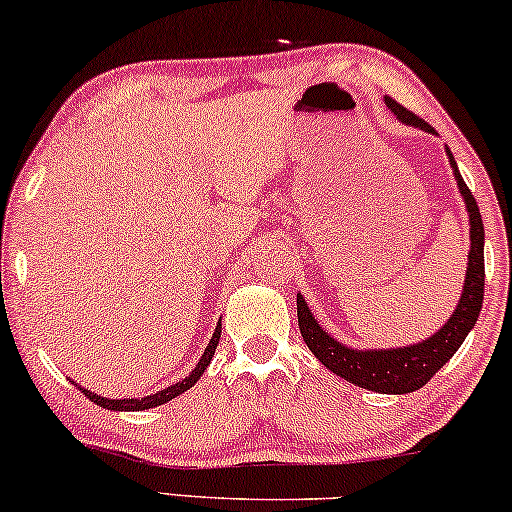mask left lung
I'll list each match as a JSON object with an SVG mask.
<instances>
[{
    "instance_id": "left-lung-1",
    "label": "left lung",
    "mask_w": 512,
    "mask_h": 512,
    "mask_svg": "<svg viewBox=\"0 0 512 512\" xmlns=\"http://www.w3.org/2000/svg\"><path fill=\"white\" fill-rule=\"evenodd\" d=\"M388 110L402 119L404 124L418 126V129L437 131L428 122H423L421 117L404 108L395 101V98H386ZM449 162L454 167L456 183L466 202L468 214H470V254H468V272H466V284H463V294L459 301V308L451 315V320L444 327L428 338V341L407 345V348H393V350H353L345 348L343 343H338L331 338L327 331H322L320 324L315 322L313 313L308 310V303L303 301V296H296V313H298V329H301L303 341L308 343V348L313 350V355L320 360L324 367L334 371L345 381L355 383V386L376 390V393H414V390L423 388L430 378L435 376V371L444 367V362L451 360V355L461 348V343L466 341L468 331L475 327L477 317H480L482 298H484V225L480 218V209L473 192L468 190V185L463 183V178L456 169L454 157L447 148Z\"/></svg>"
}]
</instances>
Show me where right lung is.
<instances>
[{
	"instance_id": "1",
	"label": "right lung",
	"mask_w": 512,
	"mask_h": 512,
	"mask_svg": "<svg viewBox=\"0 0 512 512\" xmlns=\"http://www.w3.org/2000/svg\"><path fill=\"white\" fill-rule=\"evenodd\" d=\"M218 338H221V324H218L216 331H214V336H211V341H209V345H207V350H204L202 360L197 362L195 371H192L190 376H185L183 381H178L176 386H171V388H164V390H159V393H155V395L141 397V400H108V397L94 395V393H89V390H84V388H79V390H82V393H84L86 397H89L91 402H96L98 407H103V409H115V411H141V409L159 407V404H164V402L174 400V397H178V395H181V393H185V390H190L192 386H195V383L199 381V376L204 374V369L209 367L211 357H214V353H216ZM75 386H77V383H75Z\"/></svg>"
}]
</instances>
